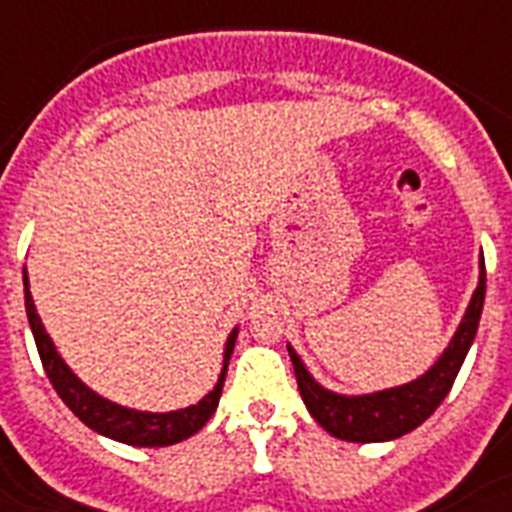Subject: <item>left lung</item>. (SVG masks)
<instances>
[{
    "label": "left lung",
    "mask_w": 512,
    "mask_h": 512,
    "mask_svg": "<svg viewBox=\"0 0 512 512\" xmlns=\"http://www.w3.org/2000/svg\"><path fill=\"white\" fill-rule=\"evenodd\" d=\"M484 260V257H481ZM486 295V268L481 263V279L468 305V313L462 319L460 329L444 356L438 358L436 366L425 372L420 380L401 385V388L382 390L372 396H337L332 390H324L313 380L303 366L300 356L289 348V358L295 366L297 388L303 396L308 412L321 428L342 441H358V444H372V441H390L414 430L436 412L446 393L452 390L462 361L468 356L473 337H476L481 311H484Z\"/></svg>",
    "instance_id": "left-lung-1"
}]
</instances>
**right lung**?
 <instances>
[{"mask_svg":"<svg viewBox=\"0 0 512 512\" xmlns=\"http://www.w3.org/2000/svg\"><path fill=\"white\" fill-rule=\"evenodd\" d=\"M23 287H26V316L34 332L36 350L42 358V366L47 377H50L52 388L63 398V404L79 417V420L92 428L100 436L114 438L122 444L130 446H170L177 441L191 438L193 433H199L207 420L215 414L220 393H223L225 372H228V361H231L233 345H236V332L225 342V358H223V372L220 380L207 396L201 398L199 404L180 409V412H167V414H148V412H135V409H124L119 404H111L106 398H100L98 393H92L82 380H76V374L63 364V358L58 356V350L52 345L50 335L44 332L42 321L36 316L34 300L28 292V279L23 276Z\"/></svg>","mask_w":512,"mask_h":512,"instance_id":"1","label":"right lung"}]
</instances>
